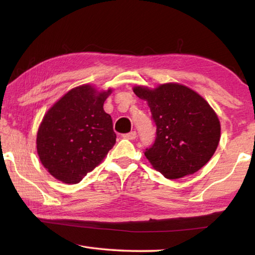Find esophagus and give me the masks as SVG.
I'll return each mask as SVG.
<instances>
[{
  "label": "esophagus",
  "instance_id": "1",
  "mask_svg": "<svg viewBox=\"0 0 255 255\" xmlns=\"http://www.w3.org/2000/svg\"><path fill=\"white\" fill-rule=\"evenodd\" d=\"M123 137L125 139H128V140H133V139L137 138V132L136 131H131V132H129V133H125Z\"/></svg>",
  "mask_w": 255,
  "mask_h": 255
}]
</instances>
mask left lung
Listing matches in <instances>:
<instances>
[{
  "label": "left lung",
  "instance_id": "obj_1",
  "mask_svg": "<svg viewBox=\"0 0 255 255\" xmlns=\"http://www.w3.org/2000/svg\"><path fill=\"white\" fill-rule=\"evenodd\" d=\"M133 92L147 101L156 126L155 141L144 152L153 169L170 180L202 169L220 140V122L208 102L180 83L137 85Z\"/></svg>",
  "mask_w": 255,
  "mask_h": 255
}]
</instances>
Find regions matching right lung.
I'll use <instances>...</instances> for the list:
<instances>
[{
    "label": "right lung",
    "instance_id": "obj_1",
    "mask_svg": "<svg viewBox=\"0 0 255 255\" xmlns=\"http://www.w3.org/2000/svg\"><path fill=\"white\" fill-rule=\"evenodd\" d=\"M113 92L83 84L57 101L39 125L37 153L50 174L77 184L104 160L116 142L113 121L103 105Z\"/></svg>",
    "mask_w": 255,
    "mask_h": 255
}]
</instances>
